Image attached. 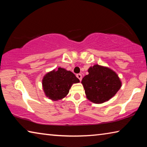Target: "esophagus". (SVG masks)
<instances>
[{"mask_svg": "<svg viewBox=\"0 0 147 147\" xmlns=\"http://www.w3.org/2000/svg\"><path fill=\"white\" fill-rule=\"evenodd\" d=\"M76 77L80 80V81H81L82 79V74L80 73L77 74H76Z\"/></svg>", "mask_w": 147, "mask_h": 147, "instance_id": "obj_1", "label": "esophagus"}]
</instances>
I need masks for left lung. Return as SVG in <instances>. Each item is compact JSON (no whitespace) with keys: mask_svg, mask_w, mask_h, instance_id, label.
<instances>
[{"mask_svg":"<svg viewBox=\"0 0 147 147\" xmlns=\"http://www.w3.org/2000/svg\"><path fill=\"white\" fill-rule=\"evenodd\" d=\"M89 74L82 81L89 100L102 104L115 95L121 87L120 79L110 69L94 65L88 69Z\"/></svg>","mask_w":147,"mask_h":147,"instance_id":"1","label":"left lung"}]
</instances>
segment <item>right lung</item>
Listing matches in <instances>:
<instances>
[{
    "instance_id": "obj_1",
    "label": "right lung",
    "mask_w": 147,
    "mask_h": 147,
    "mask_svg": "<svg viewBox=\"0 0 147 147\" xmlns=\"http://www.w3.org/2000/svg\"><path fill=\"white\" fill-rule=\"evenodd\" d=\"M79 82V79L72 72L59 67L58 70L47 73L42 84L47 97L57 100L64 98L69 93L72 85Z\"/></svg>"
}]
</instances>
